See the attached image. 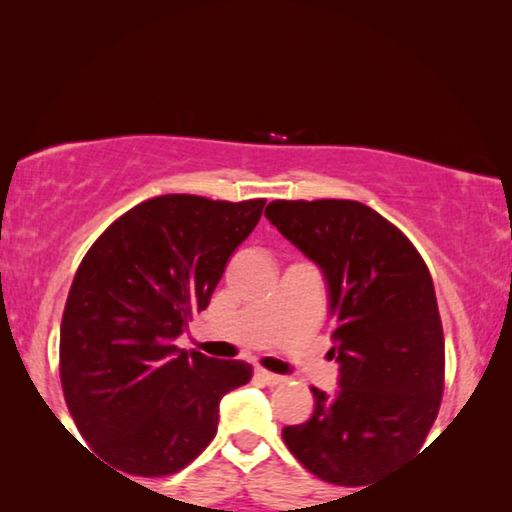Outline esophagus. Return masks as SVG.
<instances>
[{
	"instance_id": "34e87169",
	"label": "esophagus",
	"mask_w": 512,
	"mask_h": 512,
	"mask_svg": "<svg viewBox=\"0 0 512 512\" xmlns=\"http://www.w3.org/2000/svg\"><path fill=\"white\" fill-rule=\"evenodd\" d=\"M256 377H258V380H261L263 384H268V387H277V384L284 382L282 375H275V373H270V370H263V368L256 370Z\"/></svg>"
}]
</instances>
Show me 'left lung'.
I'll return each instance as SVG.
<instances>
[{"label": "left lung", "mask_w": 512, "mask_h": 512, "mask_svg": "<svg viewBox=\"0 0 512 512\" xmlns=\"http://www.w3.org/2000/svg\"><path fill=\"white\" fill-rule=\"evenodd\" d=\"M265 219L324 272L340 387L284 426L317 478L359 487L403 464L436 422L445 338L431 272L412 242L356 200H275Z\"/></svg>", "instance_id": "obj_1"}]
</instances>
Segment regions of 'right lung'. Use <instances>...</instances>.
I'll use <instances>...</instances> for the list:
<instances>
[{
  "mask_svg": "<svg viewBox=\"0 0 512 512\" xmlns=\"http://www.w3.org/2000/svg\"><path fill=\"white\" fill-rule=\"evenodd\" d=\"M265 200L172 193L139 202L97 237L60 326V380L81 436L118 471L163 478L212 443L221 398L249 363L186 352L188 328L261 219Z\"/></svg>",
  "mask_w": 512,
  "mask_h": 512,
  "instance_id": "right-lung-1",
  "label": "right lung"
}]
</instances>
